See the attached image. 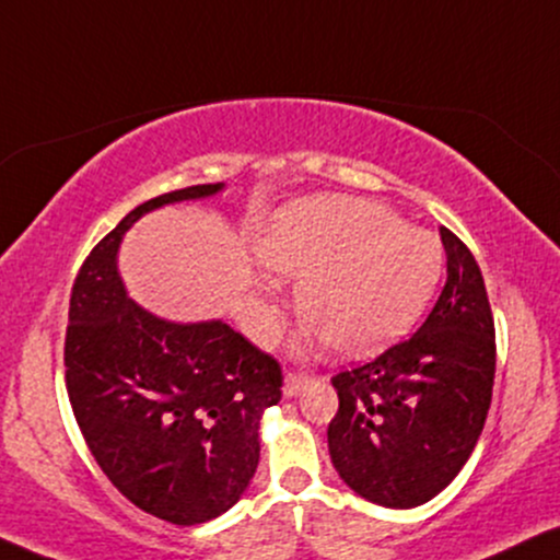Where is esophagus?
I'll use <instances>...</instances> for the list:
<instances>
[{
    "mask_svg": "<svg viewBox=\"0 0 560 560\" xmlns=\"http://www.w3.org/2000/svg\"><path fill=\"white\" fill-rule=\"evenodd\" d=\"M312 376L308 374H295V371H288L285 374V384H282V395L285 397H299L303 389H306Z\"/></svg>",
    "mask_w": 560,
    "mask_h": 560,
    "instance_id": "34e87169",
    "label": "esophagus"
}]
</instances>
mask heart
I'll return each instance as SVG.
<instances>
[{
  "label": "heart",
  "mask_w": 560,
  "mask_h": 560,
  "mask_svg": "<svg viewBox=\"0 0 560 560\" xmlns=\"http://www.w3.org/2000/svg\"><path fill=\"white\" fill-rule=\"evenodd\" d=\"M257 257L269 272L299 278L295 303L308 316L303 329L322 332L345 355L374 353L405 335L444 275L439 236L361 197L285 205L257 238ZM244 316L261 335L272 306L257 295Z\"/></svg>",
  "instance_id": "heart-1"
}]
</instances>
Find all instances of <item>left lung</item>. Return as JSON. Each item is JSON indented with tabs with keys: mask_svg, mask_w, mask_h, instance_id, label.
I'll return each mask as SVG.
<instances>
[{
	"mask_svg": "<svg viewBox=\"0 0 560 560\" xmlns=\"http://www.w3.org/2000/svg\"><path fill=\"white\" fill-rule=\"evenodd\" d=\"M446 285L407 340L340 371L327 428L345 486L386 509L431 501L457 478L486 425L495 374V329L472 252L441 228Z\"/></svg>",
	"mask_w": 560,
	"mask_h": 560,
	"instance_id": "8db88e82",
	"label": "left lung"
}]
</instances>
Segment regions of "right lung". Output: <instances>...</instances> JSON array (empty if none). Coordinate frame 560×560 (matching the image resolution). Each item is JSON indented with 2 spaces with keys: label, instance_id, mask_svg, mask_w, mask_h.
<instances>
[{
  "label": "right lung",
  "instance_id": "obj_1",
  "mask_svg": "<svg viewBox=\"0 0 560 560\" xmlns=\"http://www.w3.org/2000/svg\"><path fill=\"white\" fill-rule=\"evenodd\" d=\"M223 186H186L135 207L82 261L69 299L67 395L82 436L116 491L182 527L215 520L246 491L282 371L225 322L150 314L127 295L116 254L142 215Z\"/></svg>",
  "mask_w": 560,
  "mask_h": 560
}]
</instances>
